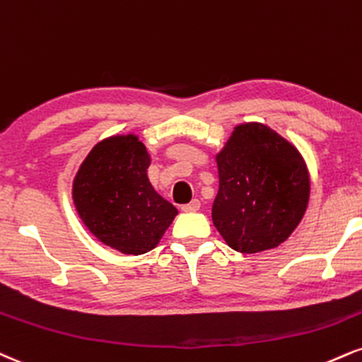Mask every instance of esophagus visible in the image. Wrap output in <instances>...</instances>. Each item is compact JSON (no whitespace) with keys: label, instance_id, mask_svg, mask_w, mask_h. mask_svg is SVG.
Instances as JSON below:
<instances>
[{"label":"esophagus","instance_id":"obj_1","mask_svg":"<svg viewBox=\"0 0 362 362\" xmlns=\"http://www.w3.org/2000/svg\"><path fill=\"white\" fill-rule=\"evenodd\" d=\"M200 209V202L197 199H194L192 202H189V204H185V206H182V211L184 212H197Z\"/></svg>","mask_w":362,"mask_h":362}]
</instances>
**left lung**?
Wrapping results in <instances>:
<instances>
[{"mask_svg":"<svg viewBox=\"0 0 362 362\" xmlns=\"http://www.w3.org/2000/svg\"><path fill=\"white\" fill-rule=\"evenodd\" d=\"M212 223L226 245L255 255L291 236L308 207L310 172L293 143L264 123H241L216 153Z\"/></svg>","mask_w":362,"mask_h":362,"instance_id":"obj_1","label":"left lung"}]
</instances>
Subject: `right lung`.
<instances>
[{
    "mask_svg": "<svg viewBox=\"0 0 362 362\" xmlns=\"http://www.w3.org/2000/svg\"><path fill=\"white\" fill-rule=\"evenodd\" d=\"M150 151L134 133L95 143L72 180V202L89 233L123 255L158 246L178 214L148 180Z\"/></svg>",
    "mask_w": 362,
    "mask_h": 362,
    "instance_id": "1",
    "label": "right lung"
}]
</instances>
